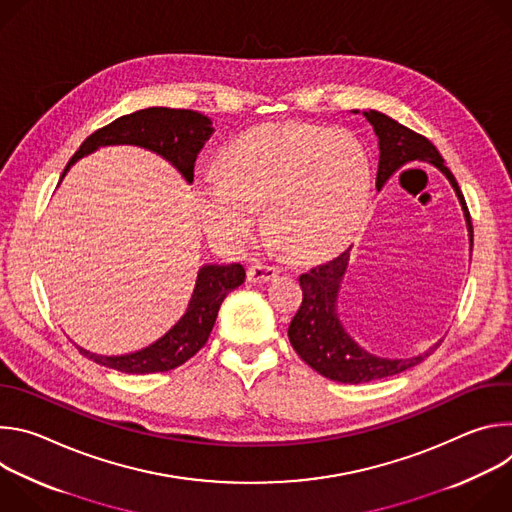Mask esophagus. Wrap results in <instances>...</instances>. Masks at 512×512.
<instances>
[{"mask_svg": "<svg viewBox=\"0 0 512 512\" xmlns=\"http://www.w3.org/2000/svg\"><path fill=\"white\" fill-rule=\"evenodd\" d=\"M279 273V269L275 265H269V263H253L249 269H247V279L251 283H267L269 279H273L275 275Z\"/></svg>", "mask_w": 512, "mask_h": 512, "instance_id": "esophagus-1", "label": "esophagus"}]
</instances>
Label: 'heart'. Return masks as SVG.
Instances as JSON below:
<instances>
[{
    "mask_svg": "<svg viewBox=\"0 0 512 512\" xmlns=\"http://www.w3.org/2000/svg\"><path fill=\"white\" fill-rule=\"evenodd\" d=\"M371 160L348 131L312 123H269L237 137L223 172L194 180V208L206 233L243 249L267 210L275 245L296 259H314L344 243L369 204Z\"/></svg>",
    "mask_w": 512,
    "mask_h": 512,
    "instance_id": "b5f03b06",
    "label": "heart"
}]
</instances>
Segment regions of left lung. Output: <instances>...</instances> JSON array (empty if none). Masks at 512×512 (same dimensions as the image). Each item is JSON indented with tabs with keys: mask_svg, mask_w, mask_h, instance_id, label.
I'll list each match as a JSON object with an SVG mask.
<instances>
[{
	"mask_svg": "<svg viewBox=\"0 0 512 512\" xmlns=\"http://www.w3.org/2000/svg\"><path fill=\"white\" fill-rule=\"evenodd\" d=\"M352 113H358V111H352ZM362 115L367 117V121L373 125L379 137L381 156H379V170H377V188L381 190L385 182L409 162L433 164L450 180L462 204L468 237H470V251H472L474 229H472L464 194L454 174L444 164V158L440 152H437L435 145L427 137L411 131L409 127L401 125L399 121L391 119L381 111L369 109V111H362ZM348 253H350V247L338 257L322 265H316L310 271L300 275L304 300L298 314L294 316V320H291L287 328V336L291 346H294V350L300 354V358L306 364H310L316 373H320L330 381L358 385V383H369V381L399 375L415 367V364H419L440 344H435L423 354H417L411 358H383L360 348L352 340V336L344 330L338 318V308H336L340 281L348 265Z\"/></svg>",
	"mask_w": 512,
	"mask_h": 512,
	"instance_id": "obj_1",
	"label": "left lung"
}]
</instances>
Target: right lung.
Listing matches in <instances>:
<instances>
[{
    "instance_id": "obj_1",
    "label": "right lung",
    "mask_w": 512,
    "mask_h": 512,
    "mask_svg": "<svg viewBox=\"0 0 512 512\" xmlns=\"http://www.w3.org/2000/svg\"><path fill=\"white\" fill-rule=\"evenodd\" d=\"M212 131V121L192 109L150 107L131 115H123L113 123L97 129L83 141L77 154L66 164L60 182L77 160L93 154L103 145L127 143L162 156L186 178L188 184H192L196 156L200 154L204 141L212 135ZM243 281L245 269L241 263L204 265L198 271L186 314L154 344L119 356H103L81 346L77 348L89 360L127 375L172 371L192 358L206 344L216 322L218 308L229 296V291L237 289Z\"/></svg>"
}]
</instances>
